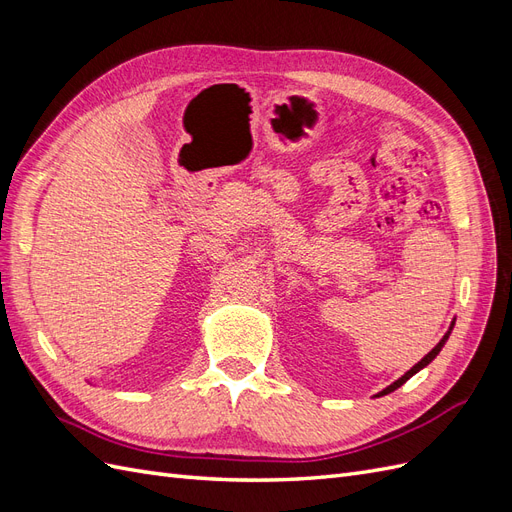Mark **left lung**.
Listing matches in <instances>:
<instances>
[{"mask_svg": "<svg viewBox=\"0 0 512 512\" xmlns=\"http://www.w3.org/2000/svg\"><path fill=\"white\" fill-rule=\"evenodd\" d=\"M453 324H455V322H453ZM451 329H453V327H451ZM448 335H451V331H448V333H446V335H444V337L440 339V344H438L436 348H433V350H431V352H429L427 356H423V359H421V361H418V363H416V365H414V367H412L410 371H406V374H404V376H401V378H399L397 382H393L391 386H386V389H384L382 393H378V395H389V393H393L395 389H399V386H401V384H406V382H408V380H410V378H412L414 374H418V371H421L423 367H427V365H429V363H431L433 359H436V356H438V352L442 350V346H444V342H446V339H448Z\"/></svg>", "mask_w": 512, "mask_h": 512, "instance_id": "1", "label": "left lung"}]
</instances>
